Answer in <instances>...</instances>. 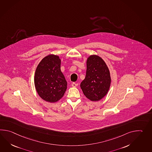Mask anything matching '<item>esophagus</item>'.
Here are the masks:
<instances>
[{
	"label": "esophagus",
	"mask_w": 152,
	"mask_h": 152,
	"mask_svg": "<svg viewBox=\"0 0 152 152\" xmlns=\"http://www.w3.org/2000/svg\"><path fill=\"white\" fill-rule=\"evenodd\" d=\"M78 86V83H72V87H77Z\"/></svg>",
	"instance_id": "1"
}]
</instances>
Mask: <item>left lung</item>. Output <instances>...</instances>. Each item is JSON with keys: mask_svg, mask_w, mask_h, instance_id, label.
<instances>
[{"mask_svg": "<svg viewBox=\"0 0 152 152\" xmlns=\"http://www.w3.org/2000/svg\"><path fill=\"white\" fill-rule=\"evenodd\" d=\"M111 81L110 71L104 60L96 55L88 57L86 77L80 84L84 95L92 101L101 100L107 94Z\"/></svg>", "mask_w": 152, "mask_h": 152, "instance_id": "obj_1", "label": "left lung"}]
</instances>
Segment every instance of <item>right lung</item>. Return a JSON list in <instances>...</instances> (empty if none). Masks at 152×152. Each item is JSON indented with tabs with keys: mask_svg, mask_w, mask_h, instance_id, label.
I'll return each instance as SVG.
<instances>
[{
	"mask_svg": "<svg viewBox=\"0 0 152 152\" xmlns=\"http://www.w3.org/2000/svg\"><path fill=\"white\" fill-rule=\"evenodd\" d=\"M61 61L58 56L50 54L37 65L34 83L39 95L43 100L55 102L63 96L67 82L61 70Z\"/></svg>",
	"mask_w": 152,
	"mask_h": 152,
	"instance_id": "add662e5",
	"label": "right lung"
}]
</instances>
